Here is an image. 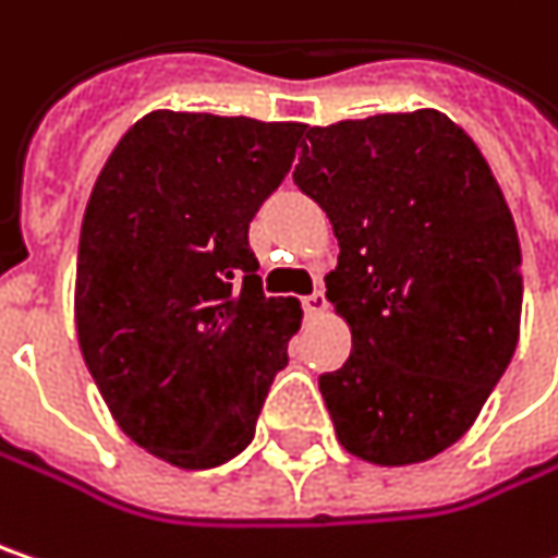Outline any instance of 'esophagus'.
Segmentation results:
<instances>
[{
  "mask_svg": "<svg viewBox=\"0 0 558 558\" xmlns=\"http://www.w3.org/2000/svg\"><path fill=\"white\" fill-rule=\"evenodd\" d=\"M301 304H304V314H311V317H314V314H323V311H326V294L323 292L304 294V298H301Z\"/></svg>",
  "mask_w": 558,
  "mask_h": 558,
  "instance_id": "34e87169",
  "label": "esophagus"
}]
</instances>
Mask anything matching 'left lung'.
<instances>
[{"mask_svg": "<svg viewBox=\"0 0 558 558\" xmlns=\"http://www.w3.org/2000/svg\"><path fill=\"white\" fill-rule=\"evenodd\" d=\"M294 184L339 238L326 298L351 357L320 376L339 442L417 464L459 442L521 320L515 219L477 144L436 109L307 128Z\"/></svg>", "mask_w": 558, "mask_h": 558, "instance_id": "1", "label": "left lung"}]
</instances>
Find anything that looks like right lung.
I'll return each instance as SVG.
<instances>
[{
  "mask_svg": "<svg viewBox=\"0 0 558 558\" xmlns=\"http://www.w3.org/2000/svg\"><path fill=\"white\" fill-rule=\"evenodd\" d=\"M304 125L144 116L87 201L74 320L116 424L175 468L235 459L301 326L266 298L247 226L292 169Z\"/></svg>",
  "mask_w": 558,
  "mask_h": 558,
  "instance_id": "obj_1",
  "label": "right lung"
}]
</instances>
